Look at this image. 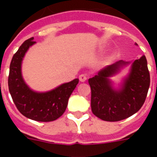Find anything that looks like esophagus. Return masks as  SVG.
Here are the masks:
<instances>
[{
  "mask_svg": "<svg viewBox=\"0 0 157 157\" xmlns=\"http://www.w3.org/2000/svg\"><path fill=\"white\" fill-rule=\"evenodd\" d=\"M79 80L82 82H84L87 80V76H86V75H85V74H82V75H79Z\"/></svg>",
  "mask_w": 157,
  "mask_h": 157,
  "instance_id": "1",
  "label": "esophagus"
}]
</instances>
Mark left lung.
Listing matches in <instances>:
<instances>
[{
  "label": "left lung",
  "instance_id": "8db88e82",
  "mask_svg": "<svg viewBox=\"0 0 157 157\" xmlns=\"http://www.w3.org/2000/svg\"><path fill=\"white\" fill-rule=\"evenodd\" d=\"M128 64L131 65L129 74L115 88L111 77ZM88 82L93 114L104 121L125 119L138 112L146 98L150 86L146 58L143 55L134 61L119 60L99 71Z\"/></svg>",
  "mask_w": 157,
  "mask_h": 157
}]
</instances>
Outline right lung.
<instances>
[{"mask_svg":"<svg viewBox=\"0 0 157 157\" xmlns=\"http://www.w3.org/2000/svg\"><path fill=\"white\" fill-rule=\"evenodd\" d=\"M34 44L33 38L29 39L13 55L8 76L9 92L22 115L35 121H54L65 113L79 79L63 83L48 92H36L30 88L22 77V63L27 51Z\"/></svg>","mask_w":157,"mask_h":157,"instance_id":"add662e5","label":"right lung"}]
</instances>
